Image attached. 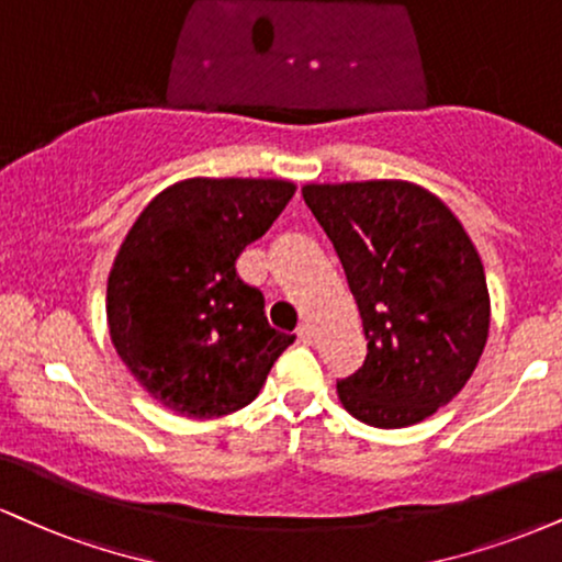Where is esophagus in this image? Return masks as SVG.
Masks as SVG:
<instances>
[{"mask_svg": "<svg viewBox=\"0 0 562 562\" xmlns=\"http://www.w3.org/2000/svg\"><path fill=\"white\" fill-rule=\"evenodd\" d=\"M295 335H299V340L303 342V346H311V342H314V329H311L308 324H301L299 333H295Z\"/></svg>", "mask_w": 562, "mask_h": 562, "instance_id": "34e87169", "label": "esophagus"}]
</instances>
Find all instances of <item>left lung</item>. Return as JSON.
I'll return each mask as SVG.
<instances>
[{
	"instance_id": "left-lung-1",
	"label": "left lung",
	"mask_w": 562,
	"mask_h": 562,
	"mask_svg": "<svg viewBox=\"0 0 562 562\" xmlns=\"http://www.w3.org/2000/svg\"><path fill=\"white\" fill-rule=\"evenodd\" d=\"M358 303L367 361L337 382L350 416L403 429L448 405L490 335V293L474 243L427 188L405 180L303 186Z\"/></svg>"
}]
</instances>
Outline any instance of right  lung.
I'll use <instances>...</instances> for the list:
<instances>
[{"label":"right lung","mask_w":562,"mask_h":562,"mask_svg":"<svg viewBox=\"0 0 562 562\" xmlns=\"http://www.w3.org/2000/svg\"><path fill=\"white\" fill-rule=\"evenodd\" d=\"M293 193L288 180L191 178L161 191L125 235L106 282V322L117 356L165 408L233 414L295 340L269 327L261 290L235 272Z\"/></svg>","instance_id":"obj_1"}]
</instances>
